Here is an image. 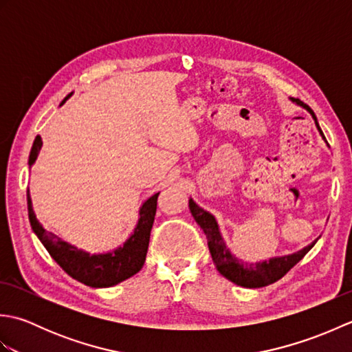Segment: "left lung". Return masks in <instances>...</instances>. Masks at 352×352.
Segmentation results:
<instances>
[{
	"instance_id": "1",
	"label": "left lung",
	"mask_w": 352,
	"mask_h": 352,
	"mask_svg": "<svg viewBox=\"0 0 352 352\" xmlns=\"http://www.w3.org/2000/svg\"><path fill=\"white\" fill-rule=\"evenodd\" d=\"M294 101L310 111V115L313 116V119H315V124L318 126L320 136L325 139L324 133L318 124V119L315 113H313V110L309 106H305V104L301 102L300 100H294ZM189 207H190L192 216L198 222V226L203 228L204 234L207 237V245H208V250H210L216 269H218L219 274L226 276L227 280L233 281L234 284H237V286H242V287H250V289L265 287V286H269V284L278 281L313 248V245H315L318 241L316 239V241L311 242L309 246H305V248H302L301 251H298L295 254H290V256L274 257L265 261H258V263H246V261L239 260L228 251L227 245L223 242V239L219 233L218 222H216L214 216L212 213H208L204 210V208H201L193 199H189Z\"/></svg>"
}]
</instances>
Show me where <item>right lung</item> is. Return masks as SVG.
<instances>
[{
	"label": "right lung",
	"instance_id": "add662e5",
	"mask_svg": "<svg viewBox=\"0 0 352 352\" xmlns=\"http://www.w3.org/2000/svg\"><path fill=\"white\" fill-rule=\"evenodd\" d=\"M69 94L62 101V104L69 98ZM60 104V106H62ZM42 148L41 136H36L32 151H30L28 164L36 162L37 154ZM160 193V192H159ZM159 193H155L151 198H148L144 206L140 207L138 226L134 228V233L126 239L124 246L113 250L106 254H89L81 251L76 246L62 241L60 237L50 233L45 230L39 221L36 219L32 199L27 193V204H28V219L32 223V228L39 237V241L43 243L45 248L50 252V256L56 260V263L60 266L63 271L71 275L72 278L86 284L91 287H110L115 284L121 283L126 278H130L134 274H138L142 266L145 263L148 245H149V234L154 223V216L157 210V198Z\"/></svg>",
	"mask_w": 352,
	"mask_h": 352
}]
</instances>
